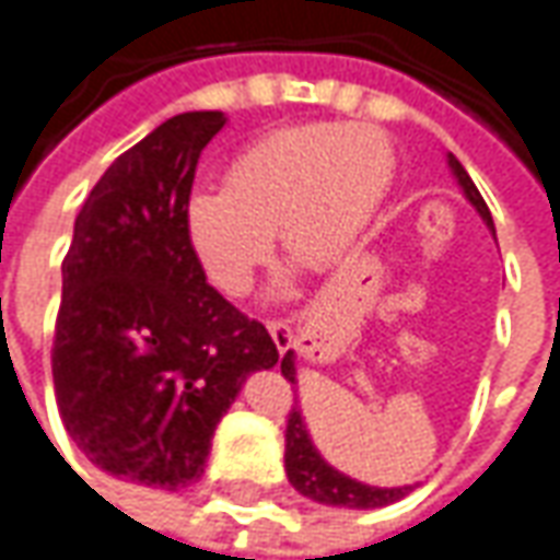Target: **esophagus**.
Returning a JSON list of instances; mask_svg holds the SVG:
<instances>
[{
    "label": "esophagus",
    "instance_id": "1",
    "mask_svg": "<svg viewBox=\"0 0 560 560\" xmlns=\"http://www.w3.org/2000/svg\"><path fill=\"white\" fill-rule=\"evenodd\" d=\"M266 330H269V337L276 340L279 352H284V349L291 346V340H294V334H291V328H288V322H266Z\"/></svg>",
    "mask_w": 560,
    "mask_h": 560
}]
</instances>
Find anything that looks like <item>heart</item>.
<instances>
[{"label":"heart","instance_id":"b5f03b06","mask_svg":"<svg viewBox=\"0 0 560 560\" xmlns=\"http://www.w3.org/2000/svg\"><path fill=\"white\" fill-rule=\"evenodd\" d=\"M395 171L389 140L368 125H300L250 143L226 186L186 201V235L220 294L242 296L272 254L325 269L343 260L371 226Z\"/></svg>","mask_w":560,"mask_h":560}]
</instances>
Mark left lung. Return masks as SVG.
I'll list each match as a JSON object with an SVG mask.
<instances>
[{"label":"left lung","instance_id":"obj_1","mask_svg":"<svg viewBox=\"0 0 560 560\" xmlns=\"http://www.w3.org/2000/svg\"><path fill=\"white\" fill-rule=\"evenodd\" d=\"M447 165L454 171L456 184L463 186L466 199L471 201V208L481 214V220L488 223L490 232H493V217H490L488 205L481 199L478 186L471 184V177L466 174V168L456 162L454 152H447ZM281 374L284 380L294 386L296 383V368H294V352L288 349L281 355ZM284 471H288V481L294 485V490H300L303 497H310L315 503L325 505H346V509H380V505H389L401 497H408L410 485L405 488H371V485H361L355 478H349L343 471H337L334 466H328L322 454L315 451L310 432H306V420L296 408H291L288 413V429H284Z\"/></svg>","mask_w":560,"mask_h":560}]
</instances>
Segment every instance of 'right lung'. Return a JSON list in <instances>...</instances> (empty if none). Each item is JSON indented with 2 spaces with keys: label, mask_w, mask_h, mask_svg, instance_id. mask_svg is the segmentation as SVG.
<instances>
[{
  "label": "right lung",
  "mask_w": 560,
  "mask_h": 560,
  "mask_svg": "<svg viewBox=\"0 0 560 560\" xmlns=\"http://www.w3.org/2000/svg\"><path fill=\"white\" fill-rule=\"evenodd\" d=\"M223 113H180L94 184L63 257L51 374L60 420L97 469L147 488L199 481L220 417L279 349L217 294L186 235L201 150Z\"/></svg>",
  "instance_id": "add662e5"
}]
</instances>
